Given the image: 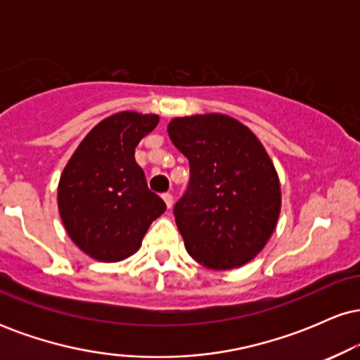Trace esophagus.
Returning a JSON list of instances; mask_svg holds the SVG:
<instances>
[{"label": "esophagus", "instance_id": "esophagus-1", "mask_svg": "<svg viewBox=\"0 0 360 360\" xmlns=\"http://www.w3.org/2000/svg\"><path fill=\"white\" fill-rule=\"evenodd\" d=\"M162 200L166 201L167 208H172V205H174V198H172L171 193H164V194H162Z\"/></svg>", "mask_w": 360, "mask_h": 360}]
</instances>
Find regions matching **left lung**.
Instances as JSON below:
<instances>
[{
	"label": "left lung",
	"mask_w": 360,
	"mask_h": 360,
	"mask_svg": "<svg viewBox=\"0 0 360 360\" xmlns=\"http://www.w3.org/2000/svg\"><path fill=\"white\" fill-rule=\"evenodd\" d=\"M167 134L189 160V186L174 206L188 254L229 271L250 262L274 233L281 184L250 128L229 115L172 118Z\"/></svg>",
	"instance_id": "left-lung-1"
}]
</instances>
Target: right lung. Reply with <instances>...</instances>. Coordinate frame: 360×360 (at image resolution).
<instances>
[{
    "instance_id": "obj_1",
    "label": "right lung",
    "mask_w": 360,
    "mask_h": 360,
    "mask_svg": "<svg viewBox=\"0 0 360 360\" xmlns=\"http://www.w3.org/2000/svg\"><path fill=\"white\" fill-rule=\"evenodd\" d=\"M157 115L120 111L82 139L60 174L57 205L68 235L89 257L118 262L142 245L166 203L148 189L135 147Z\"/></svg>"
}]
</instances>
